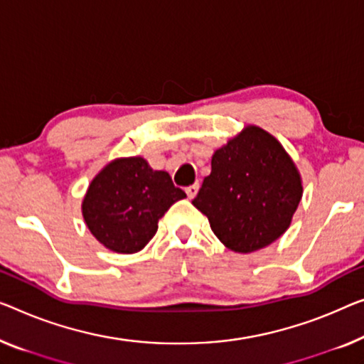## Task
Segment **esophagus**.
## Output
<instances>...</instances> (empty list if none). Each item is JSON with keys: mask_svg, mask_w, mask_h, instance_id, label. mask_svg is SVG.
Wrapping results in <instances>:
<instances>
[{"mask_svg": "<svg viewBox=\"0 0 364 364\" xmlns=\"http://www.w3.org/2000/svg\"><path fill=\"white\" fill-rule=\"evenodd\" d=\"M198 191H199V183H194V184H191V186L186 188V194L189 199H193L194 196H196Z\"/></svg>", "mask_w": 364, "mask_h": 364, "instance_id": "esophagus-1", "label": "esophagus"}]
</instances>
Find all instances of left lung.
<instances>
[{"label": "left lung", "mask_w": 364, "mask_h": 364, "mask_svg": "<svg viewBox=\"0 0 364 364\" xmlns=\"http://www.w3.org/2000/svg\"><path fill=\"white\" fill-rule=\"evenodd\" d=\"M193 204L232 252L250 253L284 234L302 198L301 176L273 135L245 127L215 150Z\"/></svg>", "instance_id": "left-lung-1"}]
</instances>
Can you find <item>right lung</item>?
Masks as SVG:
<instances>
[{
  "instance_id": "add662e5",
  "label": "right lung",
  "mask_w": 364,
  "mask_h": 364,
  "mask_svg": "<svg viewBox=\"0 0 364 364\" xmlns=\"http://www.w3.org/2000/svg\"><path fill=\"white\" fill-rule=\"evenodd\" d=\"M186 198L166 171L140 156L114 160L95 176L83 199V217L97 242L116 253H135L159 230L171 204Z\"/></svg>"
}]
</instances>
